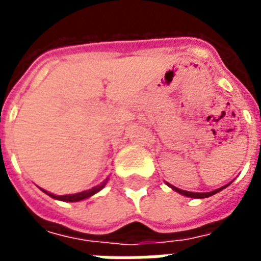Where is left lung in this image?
I'll list each match as a JSON object with an SVG mask.
<instances>
[{"label":"left lung","mask_w":261,"mask_h":261,"mask_svg":"<svg viewBox=\"0 0 261 261\" xmlns=\"http://www.w3.org/2000/svg\"><path fill=\"white\" fill-rule=\"evenodd\" d=\"M168 186L170 187V189H173L175 192L180 193L181 196H186V197H190V198H207V197L210 196H214V194H217L218 192H221L222 189H225V187H228V185L226 186H222L219 187V189H217V190H213V192H207V193H193V192H186V190H180V189H177V187L172 186V185H169V183H166Z\"/></svg>","instance_id":"1"}]
</instances>
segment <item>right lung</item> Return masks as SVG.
Masks as SVG:
<instances>
[{"instance_id": "obj_1", "label": "right lung", "mask_w": 261, "mask_h": 261, "mask_svg": "<svg viewBox=\"0 0 261 261\" xmlns=\"http://www.w3.org/2000/svg\"><path fill=\"white\" fill-rule=\"evenodd\" d=\"M108 180H109V177L106 179V180H103L100 185H97V186L92 187V189H89V190H85V192L75 193V194H64V196H57V194H53V193L46 192V190H43V189H42V192L46 193L47 196L53 197V198H56V200H60V201L76 202V201H82V200H86V198H89V197H92L93 194H96L97 192H100L103 187L106 186Z\"/></svg>"}]
</instances>
